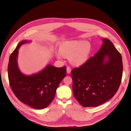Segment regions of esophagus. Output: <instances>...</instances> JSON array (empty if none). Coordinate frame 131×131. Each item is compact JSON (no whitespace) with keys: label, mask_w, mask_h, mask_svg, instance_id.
<instances>
[{"label":"esophagus","mask_w":131,"mask_h":131,"mask_svg":"<svg viewBox=\"0 0 131 131\" xmlns=\"http://www.w3.org/2000/svg\"><path fill=\"white\" fill-rule=\"evenodd\" d=\"M71 72V69L69 67H67V73L68 74H70Z\"/></svg>","instance_id":"1"}]
</instances>
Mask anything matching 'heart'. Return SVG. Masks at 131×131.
<instances>
[{
  "mask_svg": "<svg viewBox=\"0 0 131 131\" xmlns=\"http://www.w3.org/2000/svg\"><path fill=\"white\" fill-rule=\"evenodd\" d=\"M57 52L58 58L63 56L68 57L71 64L79 66L84 64L88 60L91 51V45L88 41L80 40H67L63 42Z\"/></svg>",
  "mask_w": 131,
  "mask_h": 131,
  "instance_id": "b5f03b06",
  "label": "heart"
}]
</instances>
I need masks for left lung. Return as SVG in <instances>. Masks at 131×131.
I'll use <instances>...</instances> for the list:
<instances>
[{
    "label": "left lung",
    "instance_id": "8db88e82",
    "mask_svg": "<svg viewBox=\"0 0 131 131\" xmlns=\"http://www.w3.org/2000/svg\"><path fill=\"white\" fill-rule=\"evenodd\" d=\"M102 40L103 44L94 56L71 72L74 96L84 107H95L108 101L121 84V55L112 41Z\"/></svg>",
    "mask_w": 131,
    "mask_h": 131
}]
</instances>
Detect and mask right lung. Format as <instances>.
Instances as JSON below:
<instances>
[{"mask_svg": "<svg viewBox=\"0 0 131 131\" xmlns=\"http://www.w3.org/2000/svg\"><path fill=\"white\" fill-rule=\"evenodd\" d=\"M31 42L22 40L10 55L8 64V78L11 88L21 102L37 109L46 108L53 100L56 90L66 76V67L57 68L48 64L38 73L30 75L19 70L17 58L21 45Z\"/></svg>", "mask_w": 131, "mask_h": 131, "instance_id": "right-lung-1", "label": "right lung"}]
</instances>
